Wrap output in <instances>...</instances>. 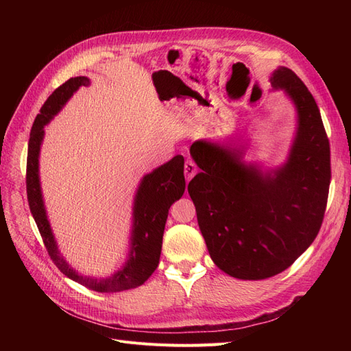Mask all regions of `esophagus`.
<instances>
[{
	"instance_id": "obj_1",
	"label": "esophagus",
	"mask_w": 351,
	"mask_h": 351,
	"mask_svg": "<svg viewBox=\"0 0 351 351\" xmlns=\"http://www.w3.org/2000/svg\"><path fill=\"white\" fill-rule=\"evenodd\" d=\"M197 173V167L196 164L192 161V159H187L186 164H184V176H186V180L189 182L190 178H193Z\"/></svg>"
}]
</instances>
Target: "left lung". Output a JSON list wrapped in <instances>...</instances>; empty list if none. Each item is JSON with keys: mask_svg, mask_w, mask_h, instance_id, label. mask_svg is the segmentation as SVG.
I'll return each instance as SVG.
<instances>
[{"mask_svg": "<svg viewBox=\"0 0 351 351\" xmlns=\"http://www.w3.org/2000/svg\"><path fill=\"white\" fill-rule=\"evenodd\" d=\"M274 89L297 110L289 161L272 173L241 161L243 151L197 141L190 155L202 169L187 186L202 236L217 267L240 280H265L285 271L321 230L331 152L315 98L297 74L278 67Z\"/></svg>", "mask_w": 351, "mask_h": 351, "instance_id": "left-lung-1", "label": "left lung"}]
</instances>
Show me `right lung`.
I'll return each instance as SVG.
<instances>
[{"label":"right lung","instance_id":"add662e5","mask_svg":"<svg viewBox=\"0 0 351 351\" xmlns=\"http://www.w3.org/2000/svg\"><path fill=\"white\" fill-rule=\"evenodd\" d=\"M89 79L84 76L71 77L57 88L49 98L42 105L40 112L36 115L32 125L29 149H27V167H26V190L32 215L35 218L40 237L44 240L49 258L57 265V268L69 277L86 287L89 290L99 293H117L136 289L142 285L152 272L156 269L161 256L162 236L168 217V209L176 200L183 196L186 189L184 180V158L182 155L174 156L171 161L154 169L146 174L137 189L133 208V231L130 243L129 261L124 267L117 271L110 278L97 280L83 277L74 271L69 263L62 259L58 252L57 243L52 234L47 212L42 200L39 184V151L44 139V125L49 123L64 104L71 98V95L80 86H88Z\"/></svg>","mask_w":351,"mask_h":351}]
</instances>
